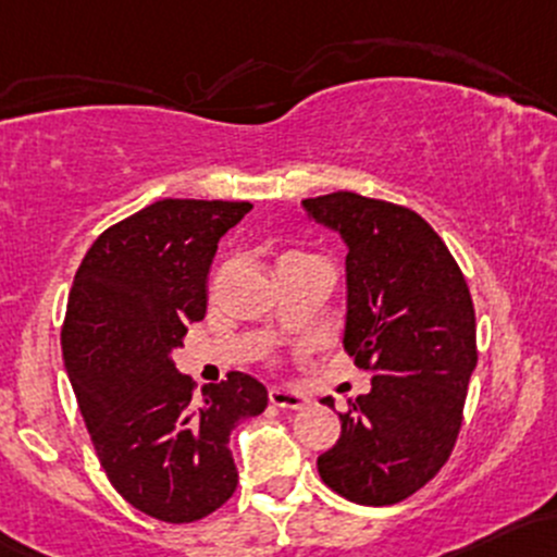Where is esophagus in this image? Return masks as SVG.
Listing matches in <instances>:
<instances>
[{"label": "esophagus", "mask_w": 557, "mask_h": 557, "mask_svg": "<svg viewBox=\"0 0 557 557\" xmlns=\"http://www.w3.org/2000/svg\"><path fill=\"white\" fill-rule=\"evenodd\" d=\"M269 405L280 407V409H301L307 405L304 394L298 391H288V388H272L269 391Z\"/></svg>", "instance_id": "1"}]
</instances>
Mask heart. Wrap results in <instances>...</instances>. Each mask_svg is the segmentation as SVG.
Returning a JSON list of instances; mask_svg holds the SVG:
<instances>
[{"mask_svg":"<svg viewBox=\"0 0 557 557\" xmlns=\"http://www.w3.org/2000/svg\"><path fill=\"white\" fill-rule=\"evenodd\" d=\"M293 256H298V253H290V256H285V259H293ZM285 259H283V261H285Z\"/></svg>","mask_w":557,"mask_h":557,"instance_id":"1","label":"heart"}]
</instances>
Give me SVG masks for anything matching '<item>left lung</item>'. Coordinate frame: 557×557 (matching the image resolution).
Masks as SVG:
<instances>
[{
	"instance_id": "1",
	"label": "left lung",
	"mask_w": 557,
	"mask_h": 557,
	"mask_svg": "<svg viewBox=\"0 0 557 557\" xmlns=\"http://www.w3.org/2000/svg\"><path fill=\"white\" fill-rule=\"evenodd\" d=\"M304 209L348 246L344 348L372 375L370 394L348 399L338 442L317 470L351 503L396 505L444 468L460 436L479 359L468 283L407 206L341 189L307 198Z\"/></svg>"
}]
</instances>
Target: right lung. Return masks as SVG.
Wrapping results in <instances>:
<instances>
[{
  "label": "right lung",
  "mask_w": 557,
  "mask_h": 557,
  "mask_svg": "<svg viewBox=\"0 0 557 557\" xmlns=\"http://www.w3.org/2000/svg\"><path fill=\"white\" fill-rule=\"evenodd\" d=\"M246 200H156L91 243L60 330L63 362L100 466L145 516L193 523L237 488L230 433L267 409V388L230 370L195 396L174 368L206 317L209 269Z\"/></svg>",
  "instance_id": "add662e5"
}]
</instances>
